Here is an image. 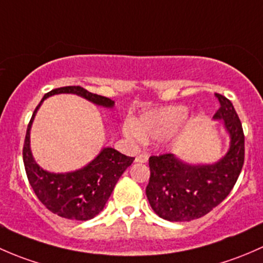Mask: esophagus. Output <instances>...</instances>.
Returning a JSON list of instances; mask_svg holds the SVG:
<instances>
[{
  "label": "esophagus",
  "instance_id": "34e87169",
  "mask_svg": "<svg viewBox=\"0 0 263 263\" xmlns=\"http://www.w3.org/2000/svg\"><path fill=\"white\" fill-rule=\"evenodd\" d=\"M148 158H149V157H148V154L142 153V154H139V156H137L135 162H137V163H145V162L148 161Z\"/></svg>",
  "mask_w": 263,
  "mask_h": 263
}]
</instances>
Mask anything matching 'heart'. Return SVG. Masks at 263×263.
<instances>
[{
  "label": "heart",
  "instance_id": "b5f03b06",
  "mask_svg": "<svg viewBox=\"0 0 263 263\" xmlns=\"http://www.w3.org/2000/svg\"><path fill=\"white\" fill-rule=\"evenodd\" d=\"M187 115V107L181 105L149 110L143 112L137 121H126L123 134L132 143H144L148 139L167 140L181 128Z\"/></svg>",
  "mask_w": 263,
  "mask_h": 263
}]
</instances>
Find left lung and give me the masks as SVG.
I'll use <instances>...</instances> for the list:
<instances>
[{"label":"left lung","instance_id":"left-lung-1","mask_svg":"<svg viewBox=\"0 0 263 263\" xmlns=\"http://www.w3.org/2000/svg\"><path fill=\"white\" fill-rule=\"evenodd\" d=\"M220 121L229 137L226 154L213 163H190L175 154L149 158L151 178L145 195L153 212L170 221H190L206 215L232 191L245 162V135L234 106L215 93Z\"/></svg>","mask_w":263,"mask_h":263}]
</instances>
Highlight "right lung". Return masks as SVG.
I'll return each mask as SVG.
<instances>
[{
    "label": "right lung",
    "mask_w": 263,
    "mask_h": 263,
    "mask_svg": "<svg viewBox=\"0 0 263 263\" xmlns=\"http://www.w3.org/2000/svg\"><path fill=\"white\" fill-rule=\"evenodd\" d=\"M59 93L77 95L91 104L110 110L115 107V101L109 97L91 93L80 86L55 88L44 95L32 114L26 130L23 158L28 180L37 199L48 210L62 218L88 220L102 212L116 182L134 158L121 154L111 147H104L92 161L74 171L49 172L40 167L31 152V126L44 100Z\"/></svg>",
    "instance_id": "right-lung-1"
}]
</instances>
